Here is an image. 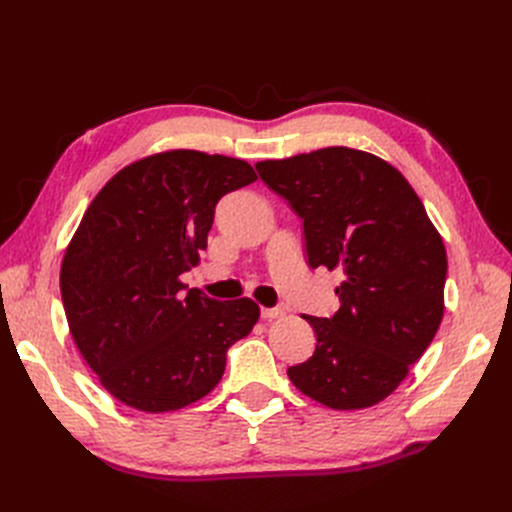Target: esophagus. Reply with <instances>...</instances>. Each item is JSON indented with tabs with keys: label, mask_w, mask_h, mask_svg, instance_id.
<instances>
[{
	"label": "esophagus",
	"mask_w": 512,
	"mask_h": 512,
	"mask_svg": "<svg viewBox=\"0 0 512 512\" xmlns=\"http://www.w3.org/2000/svg\"><path fill=\"white\" fill-rule=\"evenodd\" d=\"M260 316L267 318V320L280 318V316H284V309H282V307H262V309H260Z\"/></svg>",
	"instance_id": "34e87169"
}]
</instances>
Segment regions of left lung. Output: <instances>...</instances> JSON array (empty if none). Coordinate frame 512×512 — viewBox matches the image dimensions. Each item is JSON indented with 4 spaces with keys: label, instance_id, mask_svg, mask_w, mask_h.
Here are the masks:
<instances>
[{
    "label": "left lung",
    "instance_id": "left-lung-1",
    "mask_svg": "<svg viewBox=\"0 0 512 512\" xmlns=\"http://www.w3.org/2000/svg\"><path fill=\"white\" fill-rule=\"evenodd\" d=\"M256 170L303 220L309 267L344 273L337 312L305 316L316 350L288 367V378L333 410L378 404L438 333L448 269L442 237L404 175L371 153L327 147Z\"/></svg>",
    "mask_w": 512,
    "mask_h": 512
}]
</instances>
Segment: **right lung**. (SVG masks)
Here are the masks:
<instances>
[{
  "label": "right lung",
  "mask_w": 512,
  "mask_h": 512,
  "mask_svg": "<svg viewBox=\"0 0 512 512\" xmlns=\"http://www.w3.org/2000/svg\"><path fill=\"white\" fill-rule=\"evenodd\" d=\"M252 181L243 160L177 149L119 170L91 200L61 265V301L76 348L126 406L194 404L256 324L252 299L218 301L179 280L207 247L220 198Z\"/></svg>",
  "instance_id": "1"
}]
</instances>
